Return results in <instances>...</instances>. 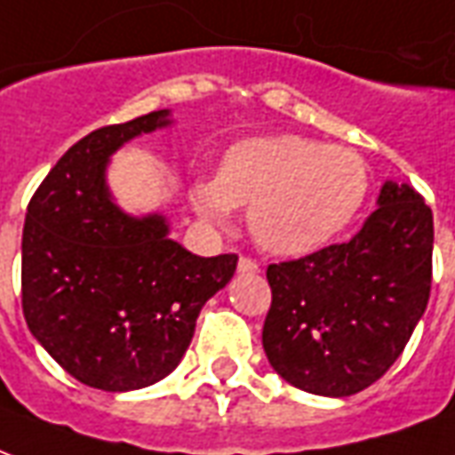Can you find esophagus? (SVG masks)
<instances>
[{"instance_id": "obj_1", "label": "esophagus", "mask_w": 455, "mask_h": 455, "mask_svg": "<svg viewBox=\"0 0 455 455\" xmlns=\"http://www.w3.org/2000/svg\"><path fill=\"white\" fill-rule=\"evenodd\" d=\"M237 271H240V274H259V264L254 259H250V257H240V261H237Z\"/></svg>"}]
</instances>
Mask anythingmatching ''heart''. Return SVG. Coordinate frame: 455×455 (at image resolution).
Listing matches in <instances>:
<instances>
[{
  "label": "heart",
  "instance_id": "1",
  "mask_svg": "<svg viewBox=\"0 0 455 455\" xmlns=\"http://www.w3.org/2000/svg\"><path fill=\"white\" fill-rule=\"evenodd\" d=\"M366 194V162L354 150L276 135L235 145L220 177L196 184L194 205L213 225L250 205V232L264 250L305 254L344 230Z\"/></svg>",
  "mask_w": 455,
  "mask_h": 455
}]
</instances>
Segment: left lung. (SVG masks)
<instances>
[{
    "label": "left lung",
    "instance_id": "obj_1",
    "mask_svg": "<svg viewBox=\"0 0 455 455\" xmlns=\"http://www.w3.org/2000/svg\"><path fill=\"white\" fill-rule=\"evenodd\" d=\"M432 250V208L407 184L386 181L349 242L268 264V363L313 395L347 397L373 386L427 310Z\"/></svg>",
    "mask_w": 455,
    "mask_h": 455
}]
</instances>
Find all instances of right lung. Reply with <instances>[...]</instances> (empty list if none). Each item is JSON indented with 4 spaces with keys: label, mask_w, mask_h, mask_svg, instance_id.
Instances as JSON below:
<instances>
[{
    "label": "right lung",
    "mask_w": 455,
    "mask_h": 455,
    "mask_svg": "<svg viewBox=\"0 0 455 455\" xmlns=\"http://www.w3.org/2000/svg\"><path fill=\"white\" fill-rule=\"evenodd\" d=\"M169 123V111H152L84 135L36 188L23 225L28 330L69 376L108 393L169 376L205 300L237 268V254L196 257L169 240L162 215L131 218L111 201L108 157Z\"/></svg>",
    "instance_id": "add662e5"
}]
</instances>
